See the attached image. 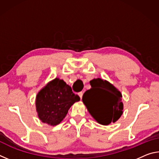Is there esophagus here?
<instances>
[{"label": "esophagus", "mask_w": 159, "mask_h": 159, "mask_svg": "<svg viewBox=\"0 0 159 159\" xmlns=\"http://www.w3.org/2000/svg\"><path fill=\"white\" fill-rule=\"evenodd\" d=\"M79 97H80V99H82V97H83V92H79Z\"/></svg>", "instance_id": "esophagus-1"}]
</instances>
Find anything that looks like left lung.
Masks as SVG:
<instances>
[{
	"mask_svg": "<svg viewBox=\"0 0 159 159\" xmlns=\"http://www.w3.org/2000/svg\"><path fill=\"white\" fill-rule=\"evenodd\" d=\"M91 88L83 94L82 100L91 116L102 125L114 123L123 114L122 95L107 80H90Z\"/></svg>",
	"mask_w": 159,
	"mask_h": 159,
	"instance_id": "obj_1",
	"label": "left lung"
}]
</instances>
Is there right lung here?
<instances>
[{
	"label": "right lung",
	"mask_w": 159,
	"mask_h": 159,
	"mask_svg": "<svg viewBox=\"0 0 159 159\" xmlns=\"http://www.w3.org/2000/svg\"><path fill=\"white\" fill-rule=\"evenodd\" d=\"M80 100L63 80L54 79L38 93L36 106L41 121L56 125L62 120L71 105Z\"/></svg>",
	"instance_id": "right-lung-1"
}]
</instances>
